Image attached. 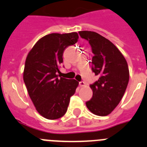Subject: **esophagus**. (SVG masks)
<instances>
[{
    "label": "esophagus",
    "instance_id": "34e87169",
    "mask_svg": "<svg viewBox=\"0 0 147 147\" xmlns=\"http://www.w3.org/2000/svg\"><path fill=\"white\" fill-rule=\"evenodd\" d=\"M79 85L80 86L83 87V86H86V83L85 82H83V81H81L79 83Z\"/></svg>",
    "mask_w": 147,
    "mask_h": 147
}]
</instances>
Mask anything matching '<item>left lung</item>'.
<instances>
[{"mask_svg": "<svg viewBox=\"0 0 147 147\" xmlns=\"http://www.w3.org/2000/svg\"><path fill=\"white\" fill-rule=\"evenodd\" d=\"M79 34L92 47V69L99 76L98 80L90 85L93 95L86 105L94 114L107 116L119 105L127 86V63L119 49L102 36L88 31H80Z\"/></svg>", "mask_w": 147, "mask_h": 147, "instance_id": "8db88e82", "label": "left lung"}]
</instances>
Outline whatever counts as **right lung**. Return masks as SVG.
<instances>
[{
	"mask_svg": "<svg viewBox=\"0 0 147 147\" xmlns=\"http://www.w3.org/2000/svg\"><path fill=\"white\" fill-rule=\"evenodd\" d=\"M78 38L76 32L47 34L27 55L24 83L38 113L47 119H57L65 114L70 97L78 86L77 80L61 78L59 70L64 50L75 44Z\"/></svg>",
	"mask_w": 147,
	"mask_h": 147,
	"instance_id": "1",
	"label": "right lung"
}]
</instances>
